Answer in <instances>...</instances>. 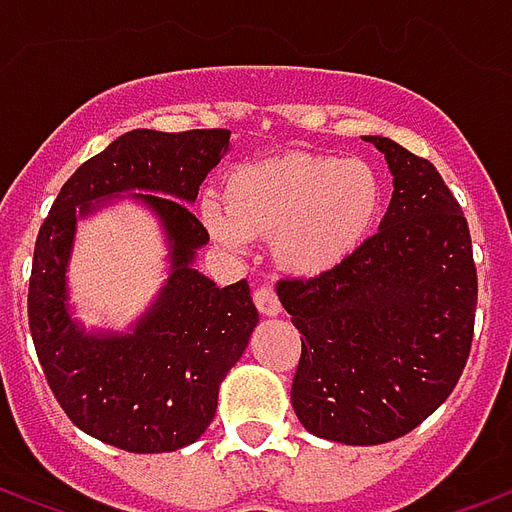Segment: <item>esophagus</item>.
Instances as JSON below:
<instances>
[{
	"label": "esophagus",
	"instance_id": "1",
	"mask_svg": "<svg viewBox=\"0 0 512 512\" xmlns=\"http://www.w3.org/2000/svg\"><path fill=\"white\" fill-rule=\"evenodd\" d=\"M255 304L257 310L263 312L266 318H274V315L282 312V304H279L277 293H274V288H268V285H260V288L255 290Z\"/></svg>",
	"mask_w": 512,
	"mask_h": 512
}]
</instances>
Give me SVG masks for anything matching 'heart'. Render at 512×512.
I'll return each instance as SVG.
<instances>
[{
  "mask_svg": "<svg viewBox=\"0 0 512 512\" xmlns=\"http://www.w3.org/2000/svg\"><path fill=\"white\" fill-rule=\"evenodd\" d=\"M381 202V178L362 158L288 153L230 172L224 205L202 202V222L233 249H244L249 238H271L282 271L323 277L359 252Z\"/></svg>",
  "mask_w": 512,
  "mask_h": 512,
  "instance_id": "heart-1",
  "label": "heart"
}]
</instances>
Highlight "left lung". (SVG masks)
<instances>
[{"label": "left lung", "mask_w": 512, "mask_h": 512, "mask_svg": "<svg viewBox=\"0 0 512 512\" xmlns=\"http://www.w3.org/2000/svg\"><path fill=\"white\" fill-rule=\"evenodd\" d=\"M392 200L378 233L323 277L282 279L301 332L290 403L312 436L340 444L400 439L458 384L474 334L477 268L461 205L428 158L386 136Z\"/></svg>", "instance_id": "8db88e82"}]
</instances>
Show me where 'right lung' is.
<instances>
[{"label":"right lung","mask_w":512,"mask_h":512,"mask_svg":"<svg viewBox=\"0 0 512 512\" xmlns=\"http://www.w3.org/2000/svg\"><path fill=\"white\" fill-rule=\"evenodd\" d=\"M227 150L224 128L117 136L68 178L35 241L27 312L40 367L73 425L120 450L172 452L200 439L260 321L246 279L216 288L194 268L208 230L189 205ZM123 193L162 224L170 277L131 333H87L67 304L75 222Z\"/></svg>","instance_id":"add662e5"}]
</instances>
